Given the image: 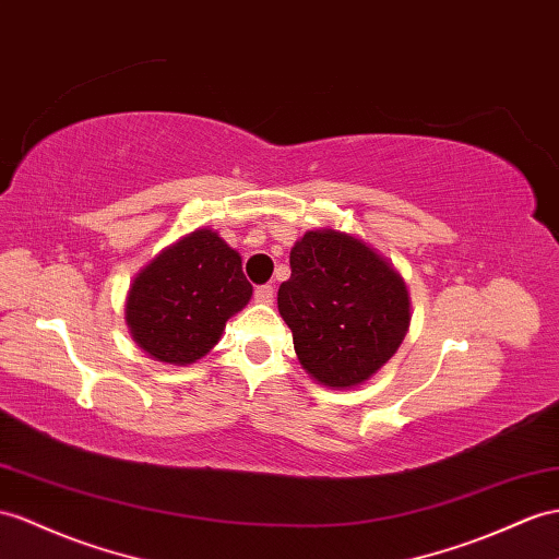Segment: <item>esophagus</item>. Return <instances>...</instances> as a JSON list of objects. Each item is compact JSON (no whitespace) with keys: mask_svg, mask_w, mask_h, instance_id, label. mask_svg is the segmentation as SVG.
Here are the masks:
<instances>
[{"mask_svg":"<svg viewBox=\"0 0 559 559\" xmlns=\"http://www.w3.org/2000/svg\"><path fill=\"white\" fill-rule=\"evenodd\" d=\"M274 295H276L274 285H260V288L254 290V299L260 305H271V302H274Z\"/></svg>","mask_w":559,"mask_h":559,"instance_id":"1","label":"esophagus"}]
</instances>
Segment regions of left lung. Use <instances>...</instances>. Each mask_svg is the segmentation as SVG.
Masks as SVG:
<instances>
[{"instance_id":"obj_1","label":"left lung","mask_w":559,"mask_h":559,"mask_svg":"<svg viewBox=\"0 0 559 559\" xmlns=\"http://www.w3.org/2000/svg\"><path fill=\"white\" fill-rule=\"evenodd\" d=\"M290 269L278 311L299 364L331 390L368 382L408 333L411 295L402 274L366 240L331 226L295 242Z\"/></svg>"}]
</instances>
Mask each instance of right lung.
<instances>
[{"label": "right lung", "mask_w": 559, "mask_h": 559, "mask_svg": "<svg viewBox=\"0 0 559 559\" xmlns=\"http://www.w3.org/2000/svg\"><path fill=\"white\" fill-rule=\"evenodd\" d=\"M240 254L212 228H195L143 266L124 302V323L151 359L189 366L217 345L226 321L250 302Z\"/></svg>", "instance_id": "1"}]
</instances>
